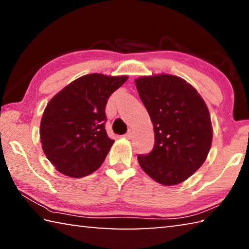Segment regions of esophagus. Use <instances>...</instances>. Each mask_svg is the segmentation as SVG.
I'll return each instance as SVG.
<instances>
[{"label":"esophagus","mask_w":249,"mask_h":249,"mask_svg":"<svg viewBox=\"0 0 249 249\" xmlns=\"http://www.w3.org/2000/svg\"><path fill=\"white\" fill-rule=\"evenodd\" d=\"M133 130H128L127 132V134H125V137L127 138V140H132V137H133Z\"/></svg>","instance_id":"1"}]
</instances>
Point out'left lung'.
I'll return each instance as SVG.
<instances>
[{
    "label": "left lung",
    "mask_w": 249,
    "mask_h": 249,
    "mask_svg": "<svg viewBox=\"0 0 249 249\" xmlns=\"http://www.w3.org/2000/svg\"><path fill=\"white\" fill-rule=\"evenodd\" d=\"M154 126L150 154L138 156L142 169L162 185L179 184L203 165L212 145L209 108L199 92L169 73L135 79Z\"/></svg>",
    "instance_id": "1"
}]
</instances>
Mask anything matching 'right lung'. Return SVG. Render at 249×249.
<instances>
[{
	"label": "right lung",
	"instance_id": "obj_1",
	"mask_svg": "<svg viewBox=\"0 0 249 249\" xmlns=\"http://www.w3.org/2000/svg\"><path fill=\"white\" fill-rule=\"evenodd\" d=\"M127 75H82L53 95L40 121L46 157L62 175L82 178L99 169L114 141L105 130V107Z\"/></svg>",
	"mask_w": 249,
	"mask_h": 249
}]
</instances>
